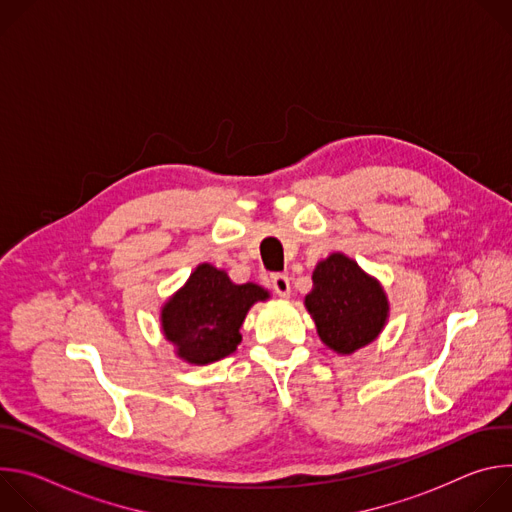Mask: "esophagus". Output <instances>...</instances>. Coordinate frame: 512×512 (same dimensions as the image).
<instances>
[{"label": "esophagus", "mask_w": 512, "mask_h": 512, "mask_svg": "<svg viewBox=\"0 0 512 512\" xmlns=\"http://www.w3.org/2000/svg\"><path fill=\"white\" fill-rule=\"evenodd\" d=\"M271 285H273V289H275V294H277V296H281V298H289V294H291V285H289V277H287V275H283V273H275V275L271 277Z\"/></svg>", "instance_id": "1"}]
</instances>
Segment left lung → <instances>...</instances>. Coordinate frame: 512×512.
I'll use <instances>...</instances> for the list:
<instances>
[{
	"label": "left lung",
	"instance_id": "1",
	"mask_svg": "<svg viewBox=\"0 0 512 512\" xmlns=\"http://www.w3.org/2000/svg\"><path fill=\"white\" fill-rule=\"evenodd\" d=\"M304 306L320 340L342 356L375 342L391 312L383 283L340 251L318 261Z\"/></svg>",
	"mask_w": 512,
	"mask_h": 512
}]
</instances>
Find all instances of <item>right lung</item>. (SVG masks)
Segmentation results:
<instances>
[{
	"instance_id": "1",
	"label": "right lung",
	"mask_w": 512,
	"mask_h": 512,
	"mask_svg": "<svg viewBox=\"0 0 512 512\" xmlns=\"http://www.w3.org/2000/svg\"><path fill=\"white\" fill-rule=\"evenodd\" d=\"M269 298L265 287L235 283L225 269L200 263L162 304V334L180 360L204 367L237 350L247 312Z\"/></svg>"
}]
</instances>
